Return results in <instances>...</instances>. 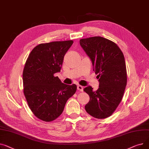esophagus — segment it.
Here are the masks:
<instances>
[{
  "label": "esophagus",
  "mask_w": 149,
  "mask_h": 149,
  "mask_svg": "<svg viewBox=\"0 0 149 149\" xmlns=\"http://www.w3.org/2000/svg\"><path fill=\"white\" fill-rule=\"evenodd\" d=\"M77 90L80 91H84L83 86H81V85H77Z\"/></svg>",
  "instance_id": "esophagus-1"
}]
</instances>
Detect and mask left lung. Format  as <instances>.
<instances>
[{
	"label": "left lung",
	"instance_id": "8db88e82",
	"mask_svg": "<svg viewBox=\"0 0 149 149\" xmlns=\"http://www.w3.org/2000/svg\"><path fill=\"white\" fill-rule=\"evenodd\" d=\"M79 43L99 79L97 91H94L91 86L84 89L90 96L85 109L93 117L107 118L118 106L126 88L127 72L123 54L115 42L101 37L81 39Z\"/></svg>",
	"mask_w": 149,
	"mask_h": 149
}]
</instances>
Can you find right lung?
<instances>
[{
	"label": "right lung",
	"mask_w": 149,
	"mask_h": 149,
	"mask_svg": "<svg viewBox=\"0 0 149 149\" xmlns=\"http://www.w3.org/2000/svg\"><path fill=\"white\" fill-rule=\"evenodd\" d=\"M73 43L68 40L40 44L32 49L26 61L24 94L35 116L44 121L57 118L67 100L76 93L75 84H64L54 76L61 71L64 55Z\"/></svg>",
	"instance_id": "obj_1"
}]
</instances>
